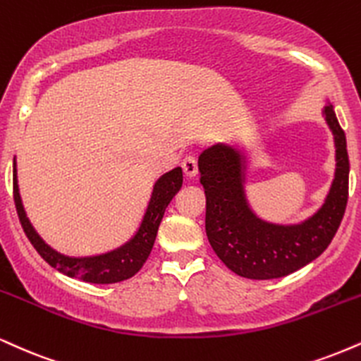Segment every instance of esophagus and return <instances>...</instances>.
I'll use <instances>...</instances> for the list:
<instances>
[{
    "instance_id": "obj_1",
    "label": "esophagus",
    "mask_w": 361,
    "mask_h": 361,
    "mask_svg": "<svg viewBox=\"0 0 361 361\" xmlns=\"http://www.w3.org/2000/svg\"><path fill=\"white\" fill-rule=\"evenodd\" d=\"M181 168H183L185 175L188 178H195L198 173V163H197V158H195L193 154H188L185 156L183 161H181Z\"/></svg>"
}]
</instances>
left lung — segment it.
<instances>
[{
	"label": "left lung",
	"mask_w": 361,
	"mask_h": 361,
	"mask_svg": "<svg viewBox=\"0 0 361 361\" xmlns=\"http://www.w3.org/2000/svg\"><path fill=\"white\" fill-rule=\"evenodd\" d=\"M336 146V171L323 207L298 225L269 224L250 210L244 190L245 156L235 147L215 145L198 158L205 188V230L212 249L235 274L276 279L305 267L331 244L348 202L350 159L346 136L331 104L323 111Z\"/></svg>",
	"instance_id": "obj_1"
}]
</instances>
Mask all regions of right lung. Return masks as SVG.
<instances>
[{
  "label": "right lung",
  "instance_id": "right-lung-1",
  "mask_svg": "<svg viewBox=\"0 0 361 361\" xmlns=\"http://www.w3.org/2000/svg\"><path fill=\"white\" fill-rule=\"evenodd\" d=\"M181 185H183L181 168H175L164 173L156 181L141 227H139L136 235L129 242H126L124 245H121L119 249L107 252V254L92 255V257H68V255L59 254L50 245H47L30 224L18 192L16 161H13V198H15L20 224L27 233L28 240L32 242V245L42 255L43 260L49 262L51 267H55L56 271L68 277H77L84 282H92V284H114V282L126 281L142 267L154 245L156 233H158L164 210L178 193V190L181 188Z\"/></svg>",
  "mask_w": 361,
  "mask_h": 361
}]
</instances>
